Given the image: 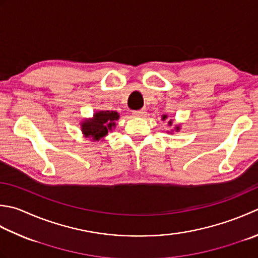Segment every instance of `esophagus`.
Instances as JSON below:
<instances>
[{
	"instance_id": "esophagus-1",
	"label": "esophagus",
	"mask_w": 258,
	"mask_h": 258,
	"mask_svg": "<svg viewBox=\"0 0 258 258\" xmlns=\"http://www.w3.org/2000/svg\"><path fill=\"white\" fill-rule=\"evenodd\" d=\"M132 114L134 116H136V117H143V116L146 115V112H145V109H140V110H134Z\"/></svg>"
}]
</instances>
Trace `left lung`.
I'll return each instance as SVG.
<instances>
[{
  "instance_id": "obj_1",
  "label": "left lung",
  "mask_w": 258,
  "mask_h": 258,
  "mask_svg": "<svg viewBox=\"0 0 258 258\" xmlns=\"http://www.w3.org/2000/svg\"><path fill=\"white\" fill-rule=\"evenodd\" d=\"M166 117H168V116H166V115H163V116H162V119L164 120V119H166ZM172 123H173V122H172V119H170V120H169V125L171 126V125H172ZM179 130H180V126L176 125V126H175V131H176V132H178Z\"/></svg>"
}]
</instances>
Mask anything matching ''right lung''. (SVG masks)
I'll return each instance as SVG.
<instances>
[{
    "label": "right lung",
    "mask_w": 258,
    "mask_h": 258,
    "mask_svg": "<svg viewBox=\"0 0 258 258\" xmlns=\"http://www.w3.org/2000/svg\"><path fill=\"white\" fill-rule=\"evenodd\" d=\"M119 118L117 112L114 110H99L92 118L84 119L82 122V132L86 138L93 141L103 140L109 131L115 127L116 120Z\"/></svg>",
    "instance_id": "1"
}]
</instances>
